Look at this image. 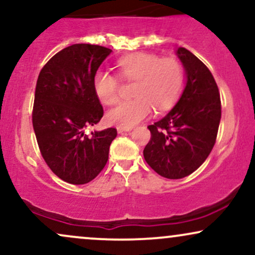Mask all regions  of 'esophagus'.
Instances as JSON below:
<instances>
[{"label": "esophagus", "mask_w": 255, "mask_h": 255, "mask_svg": "<svg viewBox=\"0 0 255 255\" xmlns=\"http://www.w3.org/2000/svg\"><path fill=\"white\" fill-rule=\"evenodd\" d=\"M131 129H133L131 127H118L119 133H125V131H129Z\"/></svg>", "instance_id": "esophagus-1"}]
</instances>
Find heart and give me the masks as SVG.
Masks as SVG:
<instances>
[{
	"instance_id": "b5f03b06",
	"label": "heart",
	"mask_w": 255,
	"mask_h": 255,
	"mask_svg": "<svg viewBox=\"0 0 255 255\" xmlns=\"http://www.w3.org/2000/svg\"><path fill=\"white\" fill-rule=\"evenodd\" d=\"M120 77L135 81L130 101L121 102L107 114L109 124L133 127L152 113L170 108L179 97L185 82L183 65L174 58H160L152 53H135L118 60ZM94 90L103 104L119 101L120 83L114 75L98 70L94 76Z\"/></svg>"
}]
</instances>
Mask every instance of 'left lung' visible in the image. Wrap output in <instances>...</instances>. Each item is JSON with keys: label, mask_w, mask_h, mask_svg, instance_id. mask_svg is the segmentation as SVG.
I'll list each match as a JSON object with an SVG mask.
<instances>
[{"label": "left lung", "mask_w": 255, "mask_h": 255, "mask_svg": "<svg viewBox=\"0 0 255 255\" xmlns=\"http://www.w3.org/2000/svg\"><path fill=\"white\" fill-rule=\"evenodd\" d=\"M186 71V87L168 114L148 126L143 149L147 164L161 177L180 179L201 166L216 142L221 98L210 70L184 47L177 51Z\"/></svg>", "instance_id": "obj_1"}]
</instances>
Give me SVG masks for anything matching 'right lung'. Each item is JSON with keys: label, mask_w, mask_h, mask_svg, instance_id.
Instances as JSON below:
<instances>
[{"label": "right lung", "mask_w": 255, "mask_h": 255, "mask_svg": "<svg viewBox=\"0 0 255 255\" xmlns=\"http://www.w3.org/2000/svg\"><path fill=\"white\" fill-rule=\"evenodd\" d=\"M110 52L98 45H71L54 54L39 73L33 128L45 162L66 183L82 185L96 178L118 134L116 128L84 133L103 116L93 82Z\"/></svg>", "instance_id": "obj_1"}]
</instances>
